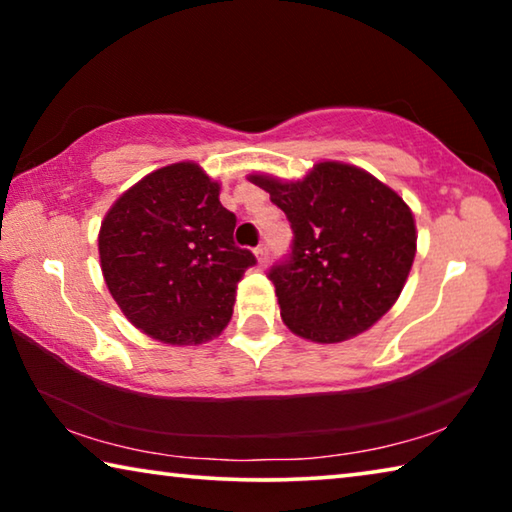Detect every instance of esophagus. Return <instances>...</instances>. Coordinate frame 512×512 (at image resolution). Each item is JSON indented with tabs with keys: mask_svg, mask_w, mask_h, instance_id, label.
Masks as SVG:
<instances>
[{
	"mask_svg": "<svg viewBox=\"0 0 512 512\" xmlns=\"http://www.w3.org/2000/svg\"><path fill=\"white\" fill-rule=\"evenodd\" d=\"M255 257H257V264L264 268L266 262H268V250H266V246H257V248H255Z\"/></svg>",
	"mask_w": 512,
	"mask_h": 512,
	"instance_id": "obj_1",
	"label": "esophagus"
}]
</instances>
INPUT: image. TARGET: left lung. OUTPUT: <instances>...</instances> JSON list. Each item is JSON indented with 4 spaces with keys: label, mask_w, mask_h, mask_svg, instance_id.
Returning <instances> with one entry per match:
<instances>
[{
    "label": "left lung",
    "mask_w": 512,
    "mask_h": 512,
    "mask_svg": "<svg viewBox=\"0 0 512 512\" xmlns=\"http://www.w3.org/2000/svg\"><path fill=\"white\" fill-rule=\"evenodd\" d=\"M287 214L293 255L275 266L280 316L293 334L341 343L391 309L409 280L418 232L411 207L366 169L320 160L300 180L248 173Z\"/></svg>",
    "instance_id": "obj_1"
}]
</instances>
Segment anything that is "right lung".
I'll return each instance as SVG.
<instances>
[{"mask_svg": "<svg viewBox=\"0 0 512 512\" xmlns=\"http://www.w3.org/2000/svg\"><path fill=\"white\" fill-rule=\"evenodd\" d=\"M219 194V180L183 160L146 173L103 216V280L121 314L155 341L201 345L230 323L255 257L232 241L237 219Z\"/></svg>", "mask_w": 512, "mask_h": 512, "instance_id": "1", "label": "right lung"}]
</instances>
